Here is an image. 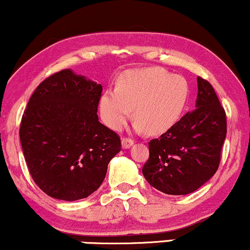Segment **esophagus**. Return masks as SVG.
I'll return each mask as SVG.
<instances>
[{
    "instance_id": "34e87169",
    "label": "esophagus",
    "mask_w": 250,
    "mask_h": 250,
    "mask_svg": "<svg viewBox=\"0 0 250 250\" xmlns=\"http://www.w3.org/2000/svg\"><path fill=\"white\" fill-rule=\"evenodd\" d=\"M132 145H133V140L128 139V138H124V139L122 140V147H123V149L130 148Z\"/></svg>"
}]
</instances>
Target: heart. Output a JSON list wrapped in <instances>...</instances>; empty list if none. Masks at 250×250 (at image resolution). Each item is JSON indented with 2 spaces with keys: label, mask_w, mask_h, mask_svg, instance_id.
<instances>
[{
  "label": "heart",
  "mask_w": 250,
  "mask_h": 250,
  "mask_svg": "<svg viewBox=\"0 0 250 250\" xmlns=\"http://www.w3.org/2000/svg\"><path fill=\"white\" fill-rule=\"evenodd\" d=\"M189 87L181 75H170L158 67L123 73L116 90H106L98 102L101 118L107 127L119 130L130 118L134 128L149 134L168 131L177 123L186 107Z\"/></svg>",
  "instance_id": "b5f03b06"
}]
</instances>
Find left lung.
<instances>
[{"mask_svg":"<svg viewBox=\"0 0 250 250\" xmlns=\"http://www.w3.org/2000/svg\"><path fill=\"white\" fill-rule=\"evenodd\" d=\"M196 109L188 112L158 139L150 140L143 174L167 195H188L217 171L227 124L226 113L212 85L197 78Z\"/></svg>","mask_w":250,"mask_h":250,"instance_id":"1","label":"left lung"}]
</instances>
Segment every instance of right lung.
I'll list each match as a JSON object with an SVG mask.
<instances>
[{
    "label": "right lung",
    "mask_w": 250,
    "mask_h": 250,
    "mask_svg": "<svg viewBox=\"0 0 250 250\" xmlns=\"http://www.w3.org/2000/svg\"><path fill=\"white\" fill-rule=\"evenodd\" d=\"M102 85L72 69L44 80L31 96L20 138L36 184L52 198L74 202L101 187L120 139L98 122Z\"/></svg>",
    "instance_id": "add662e5"
}]
</instances>
